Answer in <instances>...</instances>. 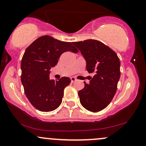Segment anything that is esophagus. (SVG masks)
<instances>
[{
    "label": "esophagus",
    "instance_id": "34e87169",
    "mask_svg": "<svg viewBox=\"0 0 146 146\" xmlns=\"http://www.w3.org/2000/svg\"><path fill=\"white\" fill-rule=\"evenodd\" d=\"M71 81L72 83L75 82L76 81V79H75V78H73V77H72V78H71Z\"/></svg>",
    "mask_w": 146,
    "mask_h": 146
}]
</instances>
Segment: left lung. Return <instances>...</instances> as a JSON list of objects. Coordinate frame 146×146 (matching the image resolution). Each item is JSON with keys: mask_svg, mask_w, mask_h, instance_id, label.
Masks as SVG:
<instances>
[{"mask_svg": "<svg viewBox=\"0 0 146 146\" xmlns=\"http://www.w3.org/2000/svg\"><path fill=\"white\" fill-rule=\"evenodd\" d=\"M86 62L88 73H95L90 83L78 92L84 108L98 112L107 107L116 93L120 78V61L117 53L94 39L73 42Z\"/></svg>", "mask_w": 146, "mask_h": 146, "instance_id": "1", "label": "left lung"}]
</instances>
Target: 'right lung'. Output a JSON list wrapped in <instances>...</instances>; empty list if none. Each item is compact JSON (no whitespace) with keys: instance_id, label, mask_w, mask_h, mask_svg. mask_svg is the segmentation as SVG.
<instances>
[{"instance_id":"add662e5","label":"right lung","mask_w":146,"mask_h":146,"mask_svg":"<svg viewBox=\"0 0 146 146\" xmlns=\"http://www.w3.org/2000/svg\"><path fill=\"white\" fill-rule=\"evenodd\" d=\"M78 50L73 42H62L51 36L38 38L25 50L21 61V82L25 93L33 107L42 112L56 110L61 104L68 77L58 80L49 78L50 69L58 64L63 53Z\"/></svg>"}]
</instances>
